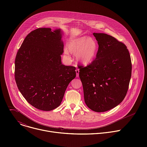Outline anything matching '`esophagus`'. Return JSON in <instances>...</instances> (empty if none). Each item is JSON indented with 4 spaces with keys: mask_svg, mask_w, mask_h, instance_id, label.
<instances>
[{
    "mask_svg": "<svg viewBox=\"0 0 147 147\" xmlns=\"http://www.w3.org/2000/svg\"><path fill=\"white\" fill-rule=\"evenodd\" d=\"M76 76L78 77V76H79V70L77 69L76 70Z\"/></svg>",
    "mask_w": 147,
    "mask_h": 147,
    "instance_id": "esophagus-1",
    "label": "esophagus"
}]
</instances>
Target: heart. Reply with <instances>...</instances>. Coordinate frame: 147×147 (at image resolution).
<instances>
[{
	"label": "heart",
	"mask_w": 147,
	"mask_h": 147,
	"mask_svg": "<svg viewBox=\"0 0 147 147\" xmlns=\"http://www.w3.org/2000/svg\"><path fill=\"white\" fill-rule=\"evenodd\" d=\"M67 50L76 54L79 61L83 64L91 63L97 54L98 44L95 39L88 36H83L71 40L67 44Z\"/></svg>",
	"instance_id": "b5f03b06"
}]
</instances>
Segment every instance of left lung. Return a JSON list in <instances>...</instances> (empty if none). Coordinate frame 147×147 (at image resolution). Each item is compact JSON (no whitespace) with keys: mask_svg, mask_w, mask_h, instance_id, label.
Returning a JSON list of instances; mask_svg holds the SVG:
<instances>
[{"mask_svg":"<svg viewBox=\"0 0 147 147\" xmlns=\"http://www.w3.org/2000/svg\"><path fill=\"white\" fill-rule=\"evenodd\" d=\"M99 45L96 58L78 66L84 97L92 111L103 112L117 106L127 94L132 65L127 47L104 33H94Z\"/></svg>","mask_w":147,"mask_h":147,"instance_id":"obj_1","label":"left lung"}]
</instances>
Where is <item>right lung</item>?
Instances as JSON below:
<instances>
[{
    "mask_svg": "<svg viewBox=\"0 0 147 147\" xmlns=\"http://www.w3.org/2000/svg\"><path fill=\"white\" fill-rule=\"evenodd\" d=\"M60 29L39 28L24 39L15 59V80L27 101L35 108L50 111L61 102L76 67L61 64L64 45Z\"/></svg>",
    "mask_w": 147,
    "mask_h": 147,
    "instance_id": "right-lung-1",
    "label": "right lung"
}]
</instances>
